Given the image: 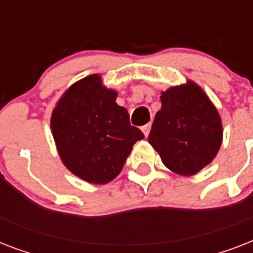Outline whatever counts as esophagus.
Masks as SVG:
<instances>
[{
  "label": "esophagus",
  "mask_w": 253,
  "mask_h": 253,
  "mask_svg": "<svg viewBox=\"0 0 253 253\" xmlns=\"http://www.w3.org/2000/svg\"><path fill=\"white\" fill-rule=\"evenodd\" d=\"M150 130H151V123H147V125H144V126L142 127V131L143 134H144V136H148V134H150Z\"/></svg>",
  "instance_id": "34e87169"
}]
</instances>
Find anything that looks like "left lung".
I'll use <instances>...</instances> for the list:
<instances>
[{
  "instance_id": "left-lung-1",
  "label": "left lung",
  "mask_w": 253,
  "mask_h": 253,
  "mask_svg": "<svg viewBox=\"0 0 253 253\" xmlns=\"http://www.w3.org/2000/svg\"><path fill=\"white\" fill-rule=\"evenodd\" d=\"M148 142L167 168L182 176L200 172L215 158L222 144L218 111L192 81L162 93Z\"/></svg>"
}]
</instances>
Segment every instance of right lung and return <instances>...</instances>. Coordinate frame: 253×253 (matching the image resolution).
<instances>
[{"instance_id":"add662e5","label":"right lung","mask_w":253,"mask_h":253,"mask_svg":"<svg viewBox=\"0 0 253 253\" xmlns=\"http://www.w3.org/2000/svg\"><path fill=\"white\" fill-rule=\"evenodd\" d=\"M117 91L91 75L65 91L51 117V128L64 166L83 180L106 184L118 176L135 143L144 138L115 102Z\"/></svg>"}]
</instances>
